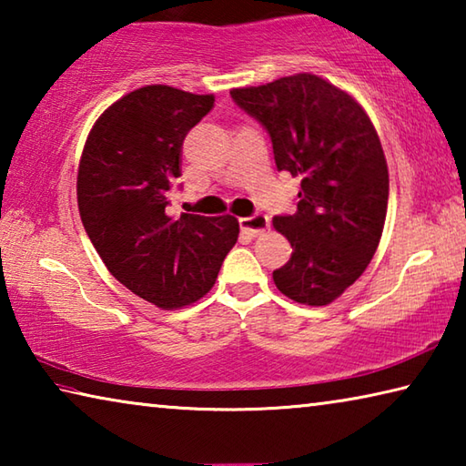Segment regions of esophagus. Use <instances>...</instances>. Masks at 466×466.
I'll return each instance as SVG.
<instances>
[{"mask_svg": "<svg viewBox=\"0 0 466 466\" xmlns=\"http://www.w3.org/2000/svg\"><path fill=\"white\" fill-rule=\"evenodd\" d=\"M240 228L242 232H247L250 236H261L267 228H269V218L263 214H255L250 218H240Z\"/></svg>", "mask_w": 466, "mask_h": 466, "instance_id": "34e87169", "label": "esophagus"}]
</instances>
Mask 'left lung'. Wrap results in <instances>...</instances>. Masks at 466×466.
<instances>
[{"mask_svg":"<svg viewBox=\"0 0 466 466\" xmlns=\"http://www.w3.org/2000/svg\"><path fill=\"white\" fill-rule=\"evenodd\" d=\"M265 125L275 164L302 177L294 216L273 218L289 240V261L273 271L283 296L327 306L372 261L389 208V167L380 137L350 92L314 74L230 90Z\"/></svg>","mask_w":466,"mask_h":466,"instance_id":"1","label":"left lung"}]
</instances>
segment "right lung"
Segmentation results:
<instances>
[{
    "mask_svg": "<svg viewBox=\"0 0 466 466\" xmlns=\"http://www.w3.org/2000/svg\"><path fill=\"white\" fill-rule=\"evenodd\" d=\"M214 100L164 84L125 94L92 125L77 167V208L102 263L162 310L208 294L238 240L230 214L177 218L167 209L183 141Z\"/></svg>",
    "mask_w": 466,
    "mask_h": 466,
    "instance_id": "right-lung-1",
    "label": "right lung"
}]
</instances>
